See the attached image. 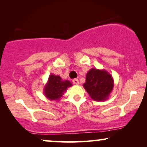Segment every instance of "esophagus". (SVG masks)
<instances>
[{"instance_id": "esophagus-1", "label": "esophagus", "mask_w": 147, "mask_h": 147, "mask_svg": "<svg viewBox=\"0 0 147 147\" xmlns=\"http://www.w3.org/2000/svg\"><path fill=\"white\" fill-rule=\"evenodd\" d=\"M73 82L74 84H76V85H78V84H79V81H78V79H74Z\"/></svg>"}]
</instances>
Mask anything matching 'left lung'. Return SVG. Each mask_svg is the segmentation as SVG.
I'll list each match as a JSON object with an SVG mask.
<instances>
[{
	"label": "left lung",
	"instance_id": "8db88e82",
	"mask_svg": "<svg viewBox=\"0 0 147 147\" xmlns=\"http://www.w3.org/2000/svg\"><path fill=\"white\" fill-rule=\"evenodd\" d=\"M83 86L92 100L103 102L109 98L114 88V80L106 70L92 68L86 74Z\"/></svg>",
	"mask_w": 147,
	"mask_h": 147
}]
</instances>
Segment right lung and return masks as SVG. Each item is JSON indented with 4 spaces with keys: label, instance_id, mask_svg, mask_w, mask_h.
<instances>
[{
    "label": "right lung",
    "instance_id": "1",
    "mask_svg": "<svg viewBox=\"0 0 147 147\" xmlns=\"http://www.w3.org/2000/svg\"><path fill=\"white\" fill-rule=\"evenodd\" d=\"M72 84L69 80H63L59 76L51 74L43 88L44 95L48 100L59 101Z\"/></svg>",
    "mask_w": 147,
    "mask_h": 147
}]
</instances>
